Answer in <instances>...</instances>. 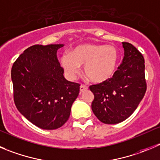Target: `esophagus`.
<instances>
[{
	"instance_id": "obj_1",
	"label": "esophagus",
	"mask_w": 160,
	"mask_h": 160,
	"mask_svg": "<svg viewBox=\"0 0 160 160\" xmlns=\"http://www.w3.org/2000/svg\"><path fill=\"white\" fill-rule=\"evenodd\" d=\"M88 89V87L86 86V85L84 84H81L80 85V92H83L84 91H86Z\"/></svg>"
}]
</instances>
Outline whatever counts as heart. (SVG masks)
I'll return each instance as SVG.
<instances>
[{
  "mask_svg": "<svg viewBox=\"0 0 160 160\" xmlns=\"http://www.w3.org/2000/svg\"><path fill=\"white\" fill-rule=\"evenodd\" d=\"M118 59V51L114 46L84 43L76 46L71 53H64L60 62L72 80L80 72V65H84L85 76L92 81L101 83L114 76Z\"/></svg>",
  "mask_w": 160,
  "mask_h": 160,
  "instance_id": "1",
  "label": "heart"
}]
</instances>
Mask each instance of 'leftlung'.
<instances>
[{"instance_id": "1", "label": "left lung", "mask_w": 160, "mask_h": 160, "mask_svg": "<svg viewBox=\"0 0 160 160\" xmlns=\"http://www.w3.org/2000/svg\"><path fill=\"white\" fill-rule=\"evenodd\" d=\"M122 45L125 56L112 78L89 87L94 94L92 111L105 124H117L127 119L147 90L144 57L131 43L123 42Z\"/></svg>"}]
</instances>
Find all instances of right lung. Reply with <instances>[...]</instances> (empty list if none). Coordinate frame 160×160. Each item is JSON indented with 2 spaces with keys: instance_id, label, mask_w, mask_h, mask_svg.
I'll list each match as a JSON object with an SVG mask.
<instances>
[{
  "instance_id": "right-lung-1",
  "label": "right lung",
  "mask_w": 160,
  "mask_h": 160,
  "mask_svg": "<svg viewBox=\"0 0 160 160\" xmlns=\"http://www.w3.org/2000/svg\"><path fill=\"white\" fill-rule=\"evenodd\" d=\"M63 44L34 45L12 67L16 108L28 121L43 129H56L68 121L80 83L68 81L57 51Z\"/></svg>"
}]
</instances>
